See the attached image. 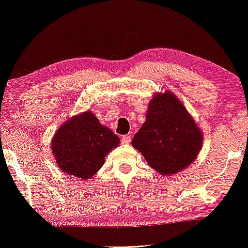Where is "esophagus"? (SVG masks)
<instances>
[{
    "label": "esophagus",
    "mask_w": 248,
    "mask_h": 248,
    "mask_svg": "<svg viewBox=\"0 0 248 248\" xmlns=\"http://www.w3.org/2000/svg\"><path fill=\"white\" fill-rule=\"evenodd\" d=\"M121 140H122V143H123V144H129V143H131V140H132V137L129 135H124V136H122Z\"/></svg>",
    "instance_id": "34e87169"
}]
</instances>
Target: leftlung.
I'll return each mask as SVG.
<instances>
[{"label": "left lung", "mask_w": 248, "mask_h": 248, "mask_svg": "<svg viewBox=\"0 0 248 248\" xmlns=\"http://www.w3.org/2000/svg\"><path fill=\"white\" fill-rule=\"evenodd\" d=\"M202 133L184 104L172 93L156 94L148 104L146 122L132 145L161 174L177 173L196 159Z\"/></svg>", "instance_id": "left-lung-1"}]
</instances>
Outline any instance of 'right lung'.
<instances>
[{
  "mask_svg": "<svg viewBox=\"0 0 248 248\" xmlns=\"http://www.w3.org/2000/svg\"><path fill=\"white\" fill-rule=\"evenodd\" d=\"M119 143V136L102 126L91 112H84L58 129L51 148L63 172L89 179L102 167L104 157Z\"/></svg>",
  "mask_w": 248,
  "mask_h": 248,
  "instance_id": "right-lung-1",
  "label": "right lung"
}]
</instances>
